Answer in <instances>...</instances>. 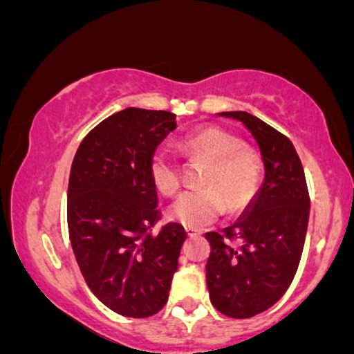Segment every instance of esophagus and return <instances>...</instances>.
I'll use <instances>...</instances> for the list:
<instances>
[{"instance_id":"1","label":"esophagus","mask_w":354,"mask_h":354,"mask_svg":"<svg viewBox=\"0 0 354 354\" xmlns=\"http://www.w3.org/2000/svg\"><path fill=\"white\" fill-rule=\"evenodd\" d=\"M186 234H188L189 238H193V236H198V234H201V231L196 228H186Z\"/></svg>"}]
</instances>
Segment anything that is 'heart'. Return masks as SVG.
Wrapping results in <instances>:
<instances>
[{
	"label": "heart",
	"instance_id": "b5f03b06",
	"mask_svg": "<svg viewBox=\"0 0 354 354\" xmlns=\"http://www.w3.org/2000/svg\"><path fill=\"white\" fill-rule=\"evenodd\" d=\"M181 148L189 156L208 161L209 168L203 176V189H188L168 206V216L188 228L209 225L221 214L225 203L231 213H238L254 198L261 180V160L246 149L241 138L218 128L206 126L189 133ZM149 174L163 194L176 193L181 186V166L166 148L153 153Z\"/></svg>",
	"mask_w": 354,
	"mask_h": 354
}]
</instances>
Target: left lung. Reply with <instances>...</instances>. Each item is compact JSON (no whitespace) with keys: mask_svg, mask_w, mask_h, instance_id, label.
<instances>
[{"mask_svg":"<svg viewBox=\"0 0 354 354\" xmlns=\"http://www.w3.org/2000/svg\"><path fill=\"white\" fill-rule=\"evenodd\" d=\"M218 115L246 126L265 165L261 188L236 223L223 233H206L211 303L223 315L241 319L273 306L293 281L306 238L310 194L301 160L286 136L246 111Z\"/></svg>","mask_w":354,"mask_h":354,"instance_id":"8db88e82","label":"left lung"}]
</instances>
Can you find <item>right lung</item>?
<instances>
[{"mask_svg":"<svg viewBox=\"0 0 354 354\" xmlns=\"http://www.w3.org/2000/svg\"><path fill=\"white\" fill-rule=\"evenodd\" d=\"M176 129L169 111L126 108L81 141L68 185V231L84 281L104 306L148 318L168 301L186 231L168 223L158 233L153 153Z\"/></svg>","mask_w":354,"mask_h":354,"instance_id":"right-lung-1","label":"right lung"}]
</instances>
